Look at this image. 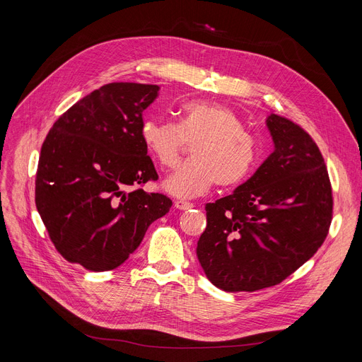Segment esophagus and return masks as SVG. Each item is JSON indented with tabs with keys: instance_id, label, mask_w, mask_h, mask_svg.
I'll return each mask as SVG.
<instances>
[{
	"instance_id": "esophagus-1",
	"label": "esophagus",
	"mask_w": 362,
	"mask_h": 362,
	"mask_svg": "<svg viewBox=\"0 0 362 362\" xmlns=\"http://www.w3.org/2000/svg\"><path fill=\"white\" fill-rule=\"evenodd\" d=\"M175 208L180 211H187V209H192L193 208V203L187 202V200H175Z\"/></svg>"
}]
</instances>
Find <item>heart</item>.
I'll use <instances>...</instances> for the list:
<instances>
[{
    "label": "heart",
    "instance_id": "obj_1",
    "mask_svg": "<svg viewBox=\"0 0 362 362\" xmlns=\"http://www.w3.org/2000/svg\"><path fill=\"white\" fill-rule=\"evenodd\" d=\"M141 139L162 168H174L187 143H194L193 159L163 181L165 190L177 197L204 194L214 184L237 185L249 177L259 158V143L245 129L240 116L211 101L185 103L178 124L146 119Z\"/></svg>",
    "mask_w": 362,
    "mask_h": 362
}]
</instances>
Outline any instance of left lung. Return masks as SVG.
<instances>
[{
  "mask_svg": "<svg viewBox=\"0 0 362 362\" xmlns=\"http://www.w3.org/2000/svg\"><path fill=\"white\" fill-rule=\"evenodd\" d=\"M265 122L272 153L233 194L204 208L197 259L223 291L281 283L311 259L332 222V185L317 144L286 117L271 113Z\"/></svg>",
  "mask_w": 362,
  "mask_h": 362,
  "instance_id": "obj_1",
  "label": "left lung"
}]
</instances>
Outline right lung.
Masks as SVG:
<instances>
[{"label": "right lung", "mask_w": 362, "mask_h": 362, "mask_svg": "<svg viewBox=\"0 0 362 362\" xmlns=\"http://www.w3.org/2000/svg\"><path fill=\"white\" fill-rule=\"evenodd\" d=\"M158 85H103L63 113L41 148L35 203L64 259L101 272L122 265L172 202L132 185L158 180L141 139Z\"/></svg>", "instance_id": "add662e5"}]
</instances>
